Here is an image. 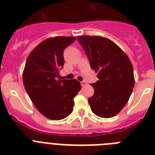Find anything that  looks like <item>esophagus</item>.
Instances as JSON below:
<instances>
[{
    "mask_svg": "<svg viewBox=\"0 0 155 155\" xmlns=\"http://www.w3.org/2000/svg\"><path fill=\"white\" fill-rule=\"evenodd\" d=\"M81 84L82 87H84L85 85H87V82H86L85 81H82L81 82Z\"/></svg>",
    "mask_w": 155,
    "mask_h": 155,
    "instance_id": "esophagus-1",
    "label": "esophagus"
}]
</instances>
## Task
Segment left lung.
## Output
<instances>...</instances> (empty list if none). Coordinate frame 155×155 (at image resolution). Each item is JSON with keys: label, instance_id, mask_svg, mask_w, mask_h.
Here are the masks:
<instances>
[{"label": "left lung", "instance_id": "8db88e82", "mask_svg": "<svg viewBox=\"0 0 155 155\" xmlns=\"http://www.w3.org/2000/svg\"><path fill=\"white\" fill-rule=\"evenodd\" d=\"M98 81L91 84L94 92L88 98L93 113L102 118L118 114L128 102L134 87L130 59L116 43L102 36H78Z\"/></svg>", "mask_w": 155, "mask_h": 155}]
</instances>
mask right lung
Here are the masks:
<instances>
[{
    "label": "right lung",
    "instance_id": "right-lung-1",
    "mask_svg": "<svg viewBox=\"0 0 155 155\" xmlns=\"http://www.w3.org/2000/svg\"><path fill=\"white\" fill-rule=\"evenodd\" d=\"M76 37L50 38L31 52L23 71L25 88L39 113L52 120L69 116L74 98L81 88L75 79L62 80L59 71L64 67V51Z\"/></svg>",
    "mask_w": 155,
    "mask_h": 155
}]
</instances>
